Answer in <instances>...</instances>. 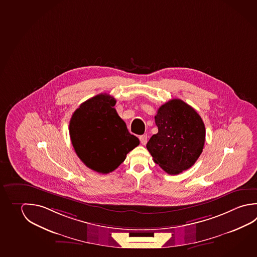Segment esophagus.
Wrapping results in <instances>:
<instances>
[{
	"label": "esophagus",
	"instance_id": "34e87169",
	"mask_svg": "<svg viewBox=\"0 0 257 257\" xmlns=\"http://www.w3.org/2000/svg\"><path fill=\"white\" fill-rule=\"evenodd\" d=\"M140 140L142 145H146L147 142H148V137H147V135L140 136Z\"/></svg>",
	"mask_w": 257,
	"mask_h": 257
}]
</instances>
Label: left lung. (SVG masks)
<instances>
[{"mask_svg":"<svg viewBox=\"0 0 257 257\" xmlns=\"http://www.w3.org/2000/svg\"><path fill=\"white\" fill-rule=\"evenodd\" d=\"M155 122L159 132L147 144L155 163L169 175L191 168L205 145V124L199 114L181 99L174 98L159 107Z\"/></svg>","mask_w":257,"mask_h":257,"instance_id":"8db88e82","label":"left lung"}]
</instances>
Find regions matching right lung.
I'll return each mask as SVG.
<instances>
[{"label": "right lung", "instance_id": "obj_1", "mask_svg": "<svg viewBox=\"0 0 257 257\" xmlns=\"http://www.w3.org/2000/svg\"><path fill=\"white\" fill-rule=\"evenodd\" d=\"M116 99L98 94L82 103L70 121V136L79 159L94 171H114L126 154L140 145L114 108Z\"/></svg>", "mask_w": 257, "mask_h": 257}]
</instances>
